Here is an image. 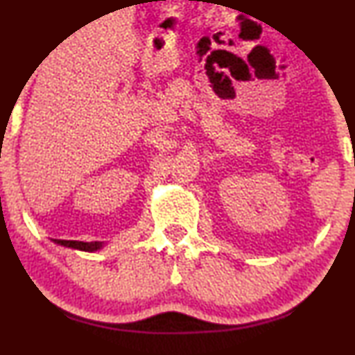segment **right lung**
Segmentation results:
<instances>
[{"label": "right lung", "instance_id": "right-lung-1", "mask_svg": "<svg viewBox=\"0 0 355 355\" xmlns=\"http://www.w3.org/2000/svg\"><path fill=\"white\" fill-rule=\"evenodd\" d=\"M55 244L62 245V247H69V249L74 250H82V252H96L100 249H103V242H84V241H62V239H51Z\"/></svg>", "mask_w": 355, "mask_h": 355}]
</instances>
